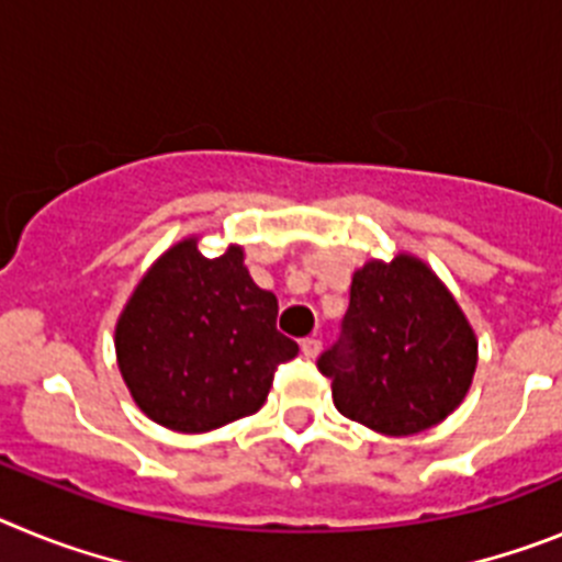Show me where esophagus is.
Segmentation results:
<instances>
[{
  "mask_svg": "<svg viewBox=\"0 0 562 562\" xmlns=\"http://www.w3.org/2000/svg\"><path fill=\"white\" fill-rule=\"evenodd\" d=\"M301 351H304L306 360H315V357L321 355V340H317V337H304V340H301Z\"/></svg>",
  "mask_w": 562,
  "mask_h": 562,
  "instance_id": "obj_1",
  "label": "esophagus"
}]
</instances>
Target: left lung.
I'll use <instances>...</instances> for the list:
<instances>
[{
	"instance_id": "obj_1",
	"label": "left lung",
	"mask_w": 562,
	"mask_h": 562,
	"mask_svg": "<svg viewBox=\"0 0 562 562\" xmlns=\"http://www.w3.org/2000/svg\"><path fill=\"white\" fill-rule=\"evenodd\" d=\"M475 335L439 278L411 256L351 278L340 337L317 357L342 416L411 436L453 414L475 371Z\"/></svg>"
}]
</instances>
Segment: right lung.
Segmentation results:
<instances>
[{
  "label": "right lung",
  "instance_id": "1",
  "mask_svg": "<svg viewBox=\"0 0 562 562\" xmlns=\"http://www.w3.org/2000/svg\"><path fill=\"white\" fill-rule=\"evenodd\" d=\"M276 317V295L252 284L241 247L205 258L188 238L146 272L117 321L121 374L166 428H222L256 414L278 366L297 355Z\"/></svg>",
  "mask_w": 562,
  "mask_h": 562
}]
</instances>
